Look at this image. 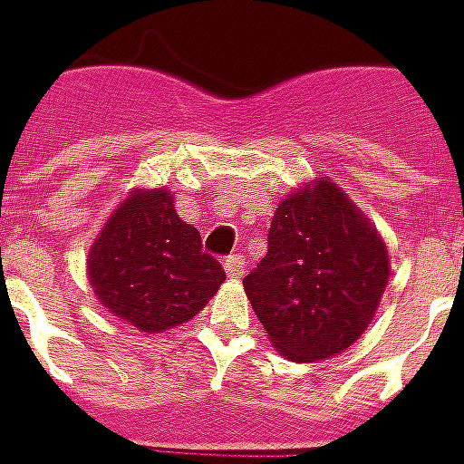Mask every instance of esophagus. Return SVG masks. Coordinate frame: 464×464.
<instances>
[{"instance_id": "esophagus-1", "label": "esophagus", "mask_w": 464, "mask_h": 464, "mask_svg": "<svg viewBox=\"0 0 464 464\" xmlns=\"http://www.w3.org/2000/svg\"><path fill=\"white\" fill-rule=\"evenodd\" d=\"M223 267H225V274H227L229 278H239L241 274H244V257L227 256L223 262Z\"/></svg>"}]
</instances>
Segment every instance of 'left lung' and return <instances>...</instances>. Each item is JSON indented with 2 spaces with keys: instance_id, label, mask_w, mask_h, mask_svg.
Segmentation results:
<instances>
[{
  "instance_id": "left-lung-1",
  "label": "left lung",
  "mask_w": 464,
  "mask_h": 464,
  "mask_svg": "<svg viewBox=\"0 0 464 464\" xmlns=\"http://www.w3.org/2000/svg\"><path fill=\"white\" fill-rule=\"evenodd\" d=\"M267 256L244 288L274 348L295 362L343 353L367 330L388 283V248L330 179L290 192Z\"/></svg>"
}]
</instances>
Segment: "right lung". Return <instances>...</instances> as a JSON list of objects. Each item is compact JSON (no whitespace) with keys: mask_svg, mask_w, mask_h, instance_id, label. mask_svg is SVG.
Here are the masks:
<instances>
[{"mask_svg":"<svg viewBox=\"0 0 464 464\" xmlns=\"http://www.w3.org/2000/svg\"><path fill=\"white\" fill-rule=\"evenodd\" d=\"M88 276L109 314L150 334L190 321L225 281L167 188H137L111 213L88 253Z\"/></svg>","mask_w":464,"mask_h":464,"instance_id":"add662e5","label":"right lung"}]
</instances>
